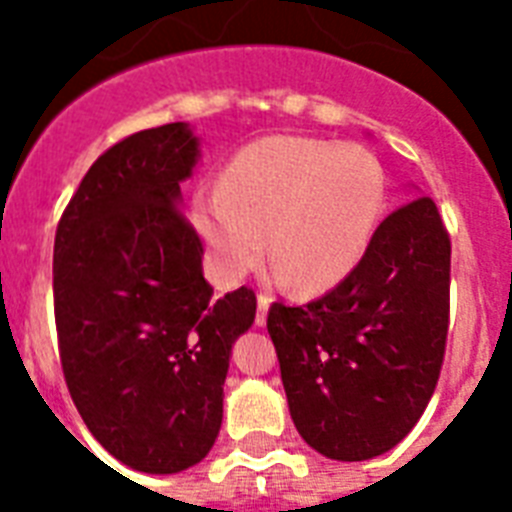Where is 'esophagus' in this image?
Instances as JSON below:
<instances>
[{
  "mask_svg": "<svg viewBox=\"0 0 512 512\" xmlns=\"http://www.w3.org/2000/svg\"><path fill=\"white\" fill-rule=\"evenodd\" d=\"M268 308H271V300H268L265 295L257 297V313H255L257 327H265V321H268Z\"/></svg>",
  "mask_w": 512,
  "mask_h": 512,
  "instance_id": "esophagus-1",
  "label": "esophagus"
}]
</instances>
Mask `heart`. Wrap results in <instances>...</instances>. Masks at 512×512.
Segmentation results:
<instances>
[{"label":"heart","mask_w":512,"mask_h":512,"mask_svg":"<svg viewBox=\"0 0 512 512\" xmlns=\"http://www.w3.org/2000/svg\"><path fill=\"white\" fill-rule=\"evenodd\" d=\"M385 204V170L369 148L268 135L233 156L191 217L220 281L239 284L268 247L273 279L321 295L364 263Z\"/></svg>","instance_id":"b5f03b06"}]
</instances>
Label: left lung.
Listing matches in <instances>:
<instances>
[{
	"mask_svg": "<svg viewBox=\"0 0 512 512\" xmlns=\"http://www.w3.org/2000/svg\"><path fill=\"white\" fill-rule=\"evenodd\" d=\"M449 263L436 204L417 196L382 220L340 287L297 308L271 305L268 335L305 444L364 462L417 425L444 364Z\"/></svg>",
	"mask_w": 512,
	"mask_h": 512,
	"instance_id": "1",
	"label": "left lung"
}]
</instances>
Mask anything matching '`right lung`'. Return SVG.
Masks as SVG:
<instances>
[{
  "label": "right lung",
  "mask_w": 512,
  "mask_h": 512,
  "mask_svg": "<svg viewBox=\"0 0 512 512\" xmlns=\"http://www.w3.org/2000/svg\"><path fill=\"white\" fill-rule=\"evenodd\" d=\"M201 159L191 124L108 148L55 233L60 364L84 425L111 457L170 476L209 454L233 342L255 321L247 287L215 300L180 183Z\"/></svg>",
  "instance_id": "right-lung-1"
}]
</instances>
